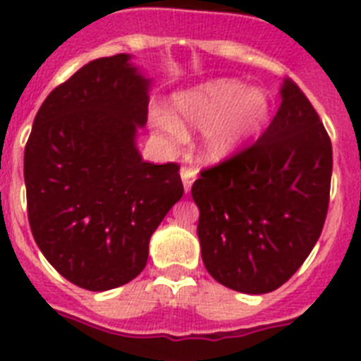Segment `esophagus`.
<instances>
[{
    "instance_id": "34e87169",
    "label": "esophagus",
    "mask_w": 361,
    "mask_h": 361,
    "mask_svg": "<svg viewBox=\"0 0 361 361\" xmlns=\"http://www.w3.org/2000/svg\"><path fill=\"white\" fill-rule=\"evenodd\" d=\"M195 175H197V171L193 168H186V166H184V168L180 169V177H183L184 192L186 193H190V190H192V184H193V180H195Z\"/></svg>"
}]
</instances>
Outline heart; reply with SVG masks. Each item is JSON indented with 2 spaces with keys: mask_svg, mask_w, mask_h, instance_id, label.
I'll use <instances>...</instances> for the list:
<instances>
[{
  "mask_svg": "<svg viewBox=\"0 0 361 361\" xmlns=\"http://www.w3.org/2000/svg\"><path fill=\"white\" fill-rule=\"evenodd\" d=\"M267 116L269 100L263 91L215 80L173 94L169 115L157 113L153 128L173 146L183 142L186 129H204L202 153L208 160H223L257 133Z\"/></svg>",
  "mask_w": 361,
  "mask_h": 361,
  "instance_id": "heart-1",
  "label": "heart"
}]
</instances>
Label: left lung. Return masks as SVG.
Masks as SVG:
<instances>
[{
  "label": "left lung",
  "mask_w": 361,
  "mask_h": 361,
  "mask_svg": "<svg viewBox=\"0 0 361 361\" xmlns=\"http://www.w3.org/2000/svg\"><path fill=\"white\" fill-rule=\"evenodd\" d=\"M331 175V138L309 98L286 78L267 131L202 169L192 186L202 263L215 281L245 294L288 281L322 235Z\"/></svg>",
  "instance_id": "left-lung-1"
}]
</instances>
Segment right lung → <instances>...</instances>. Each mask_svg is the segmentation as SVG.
<instances>
[{"label":"right lung","mask_w":361,"mask_h":361,"mask_svg":"<svg viewBox=\"0 0 361 361\" xmlns=\"http://www.w3.org/2000/svg\"><path fill=\"white\" fill-rule=\"evenodd\" d=\"M129 58L89 61L52 89L23 159L34 241L61 276L92 292L142 272L151 235L184 193L178 164L138 153L149 80Z\"/></svg>","instance_id":"add662e5"}]
</instances>
